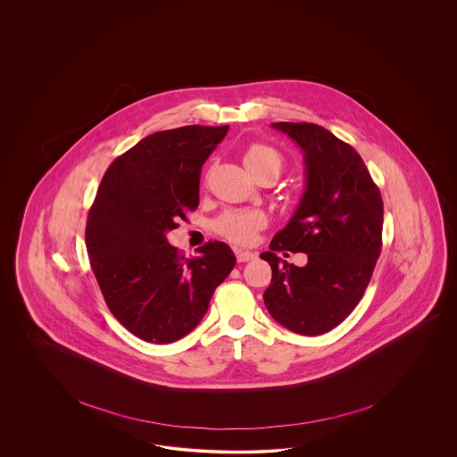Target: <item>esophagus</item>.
Wrapping results in <instances>:
<instances>
[{
  "label": "esophagus",
  "mask_w": 457,
  "mask_h": 457,
  "mask_svg": "<svg viewBox=\"0 0 457 457\" xmlns=\"http://www.w3.org/2000/svg\"><path fill=\"white\" fill-rule=\"evenodd\" d=\"M236 258H237V262H239V263H246V262H251V260H254V258H256V254H254V253H251V251H243V249H236Z\"/></svg>",
  "instance_id": "34e87169"
}]
</instances>
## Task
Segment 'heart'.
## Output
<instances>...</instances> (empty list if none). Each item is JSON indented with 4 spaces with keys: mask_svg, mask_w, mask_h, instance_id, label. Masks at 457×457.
Segmentation results:
<instances>
[{
    "mask_svg": "<svg viewBox=\"0 0 457 457\" xmlns=\"http://www.w3.org/2000/svg\"><path fill=\"white\" fill-rule=\"evenodd\" d=\"M243 161L253 176L264 170H273L279 174L283 167L281 155L273 147L264 144L248 145L243 154ZM264 224H266V216L258 209H231L222 212L212 224V228L222 237L233 243L246 245L254 239V236L262 228H264Z\"/></svg>",
    "mask_w": 457,
    "mask_h": 457,
    "instance_id": "b5f03b06",
    "label": "heart"
}]
</instances>
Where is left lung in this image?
I'll return each instance as SVG.
<instances>
[{"instance_id": "8db88e82", "label": "left lung", "mask_w": 457, "mask_h": 457, "mask_svg": "<svg viewBox=\"0 0 457 457\" xmlns=\"http://www.w3.org/2000/svg\"><path fill=\"white\" fill-rule=\"evenodd\" d=\"M303 153L304 187L290 222L260 258L271 266L263 295L270 315L291 332H330L353 312L382 251L384 203L359 153L317 124L277 122ZM304 252L300 269L277 250Z\"/></svg>"}]
</instances>
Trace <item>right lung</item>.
Here are the masks:
<instances>
[{"mask_svg": "<svg viewBox=\"0 0 457 457\" xmlns=\"http://www.w3.org/2000/svg\"><path fill=\"white\" fill-rule=\"evenodd\" d=\"M228 129L186 125L142 138L109 166L88 211L85 245L105 303L145 342L193 332L235 268L226 243L184 258L166 237L197 208L201 169Z\"/></svg>", "mask_w": 457, "mask_h": 457, "instance_id": "obj_1", "label": "right lung"}]
</instances>
